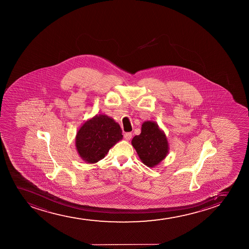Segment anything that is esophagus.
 <instances>
[{"instance_id":"34e87169","label":"esophagus","mask_w":249,"mask_h":249,"mask_svg":"<svg viewBox=\"0 0 249 249\" xmlns=\"http://www.w3.org/2000/svg\"><path fill=\"white\" fill-rule=\"evenodd\" d=\"M124 140L129 141L132 138V134L131 133H125V134L124 135Z\"/></svg>"}]
</instances>
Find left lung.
I'll list each match as a JSON object with an SVG mask.
<instances>
[{
	"label": "left lung",
	"instance_id": "left-lung-1",
	"mask_svg": "<svg viewBox=\"0 0 249 249\" xmlns=\"http://www.w3.org/2000/svg\"><path fill=\"white\" fill-rule=\"evenodd\" d=\"M131 143L142 163L149 168L158 165L169 154L165 133L154 121H144L140 135H135Z\"/></svg>",
	"mask_w": 249,
	"mask_h": 249
}]
</instances>
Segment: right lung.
<instances>
[{
	"instance_id": "obj_1",
	"label": "right lung",
	"mask_w": 249,
	"mask_h": 249,
	"mask_svg": "<svg viewBox=\"0 0 249 249\" xmlns=\"http://www.w3.org/2000/svg\"><path fill=\"white\" fill-rule=\"evenodd\" d=\"M122 139L120 124L113 118L96 114L80 126L75 136V147L81 160L95 163Z\"/></svg>"
}]
</instances>
